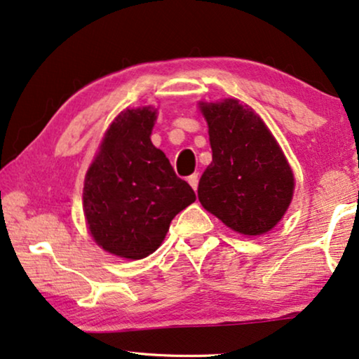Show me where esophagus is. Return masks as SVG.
<instances>
[{
  "label": "esophagus",
  "mask_w": 359,
  "mask_h": 359,
  "mask_svg": "<svg viewBox=\"0 0 359 359\" xmlns=\"http://www.w3.org/2000/svg\"><path fill=\"white\" fill-rule=\"evenodd\" d=\"M188 183L192 186V189L197 191V184H199V175L194 173V175L188 176Z\"/></svg>",
  "instance_id": "1"
}]
</instances>
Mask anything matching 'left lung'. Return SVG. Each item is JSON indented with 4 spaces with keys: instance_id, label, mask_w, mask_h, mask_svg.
Listing matches in <instances>:
<instances>
[{
    "instance_id": "obj_1",
    "label": "left lung",
    "mask_w": 359,
    "mask_h": 359,
    "mask_svg": "<svg viewBox=\"0 0 359 359\" xmlns=\"http://www.w3.org/2000/svg\"><path fill=\"white\" fill-rule=\"evenodd\" d=\"M201 110L212 147L197 188L201 204L241 235L267 233L293 197L287 158L262 119L238 100L201 103Z\"/></svg>"
}]
</instances>
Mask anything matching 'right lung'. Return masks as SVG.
<instances>
[{
  "label": "right lung",
  "instance_id": "right-lung-1",
  "mask_svg": "<svg viewBox=\"0 0 359 359\" xmlns=\"http://www.w3.org/2000/svg\"><path fill=\"white\" fill-rule=\"evenodd\" d=\"M155 111L119 113L87 171L84 214L105 251L126 259L152 254L175 215L196 201L162 150L150 141Z\"/></svg>",
  "mask_w": 359,
  "mask_h": 359
}]
</instances>
